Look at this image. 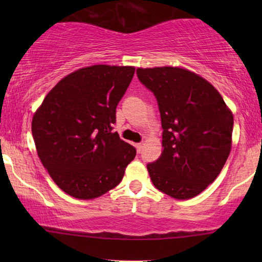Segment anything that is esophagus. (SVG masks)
<instances>
[{
  "instance_id": "1",
  "label": "esophagus",
  "mask_w": 262,
  "mask_h": 262,
  "mask_svg": "<svg viewBox=\"0 0 262 262\" xmlns=\"http://www.w3.org/2000/svg\"><path fill=\"white\" fill-rule=\"evenodd\" d=\"M136 149H137L138 152L142 151V148H143V143H137V144H135Z\"/></svg>"
}]
</instances>
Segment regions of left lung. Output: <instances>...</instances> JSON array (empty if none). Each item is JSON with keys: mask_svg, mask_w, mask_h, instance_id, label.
Wrapping results in <instances>:
<instances>
[{"mask_svg": "<svg viewBox=\"0 0 262 262\" xmlns=\"http://www.w3.org/2000/svg\"><path fill=\"white\" fill-rule=\"evenodd\" d=\"M137 76L155 94L163 128L162 154L146 166L150 179L171 198H194L227 162L231 110L209 81L184 68H138Z\"/></svg>", "mask_w": 262, "mask_h": 262, "instance_id": "obj_1", "label": "left lung"}]
</instances>
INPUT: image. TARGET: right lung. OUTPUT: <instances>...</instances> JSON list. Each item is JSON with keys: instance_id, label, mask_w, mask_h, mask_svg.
Instances as JSON below:
<instances>
[{"instance_id": "obj_1", "label": "right lung", "mask_w": 262, "mask_h": 262, "mask_svg": "<svg viewBox=\"0 0 262 262\" xmlns=\"http://www.w3.org/2000/svg\"><path fill=\"white\" fill-rule=\"evenodd\" d=\"M135 67L96 64L63 77L32 119L42 166L74 198L91 200L119 185L136 149L113 132L118 102Z\"/></svg>"}]
</instances>
